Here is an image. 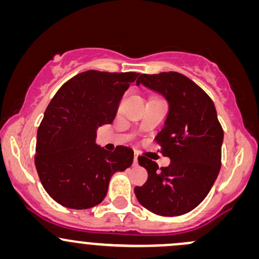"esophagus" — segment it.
<instances>
[{"mask_svg": "<svg viewBox=\"0 0 259 259\" xmlns=\"http://www.w3.org/2000/svg\"><path fill=\"white\" fill-rule=\"evenodd\" d=\"M138 155H135L134 156V164H135V166H138Z\"/></svg>", "mask_w": 259, "mask_h": 259, "instance_id": "34e87169", "label": "esophagus"}]
</instances>
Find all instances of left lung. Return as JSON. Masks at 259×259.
<instances>
[{"mask_svg": "<svg viewBox=\"0 0 259 259\" xmlns=\"http://www.w3.org/2000/svg\"><path fill=\"white\" fill-rule=\"evenodd\" d=\"M136 84L160 93L168 103L164 126L155 140L171 163L158 169L155 161L140 156L139 163L149 178L135 187V195L153 214L183 215L205 199L220 171L224 132L217 109L211 98L182 73H143Z\"/></svg>", "mask_w": 259, "mask_h": 259, "instance_id": "obj_1", "label": "left lung"}]
</instances>
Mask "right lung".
Segmentation results:
<instances>
[{
	"label": "right lung",
	"mask_w": 259,
	"mask_h": 259,
	"mask_svg": "<svg viewBox=\"0 0 259 259\" xmlns=\"http://www.w3.org/2000/svg\"><path fill=\"white\" fill-rule=\"evenodd\" d=\"M136 72L90 70L56 92L36 133L35 167L48 194L70 209L98 205L115 172L132 166L134 151L96 144L97 129L114 120L125 91Z\"/></svg>",
	"instance_id": "add662e5"
}]
</instances>
